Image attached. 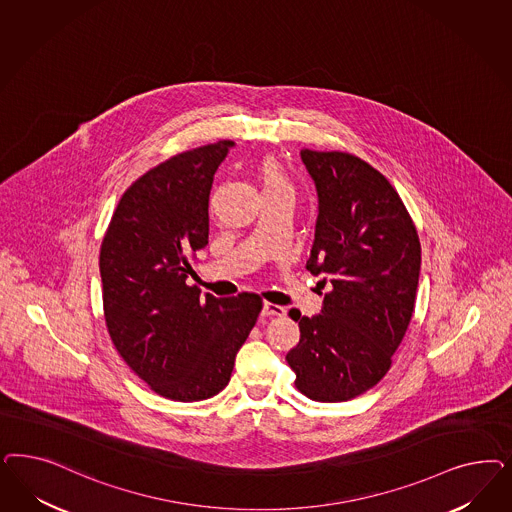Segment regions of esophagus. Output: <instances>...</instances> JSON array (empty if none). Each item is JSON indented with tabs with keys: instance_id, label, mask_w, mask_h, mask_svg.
Wrapping results in <instances>:
<instances>
[{
	"instance_id": "obj_1",
	"label": "esophagus",
	"mask_w": 512,
	"mask_h": 512,
	"mask_svg": "<svg viewBox=\"0 0 512 512\" xmlns=\"http://www.w3.org/2000/svg\"><path fill=\"white\" fill-rule=\"evenodd\" d=\"M262 314H264V316H284L286 309L281 307V305H275V303H267V301H265L264 307H262Z\"/></svg>"
}]
</instances>
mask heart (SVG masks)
I'll list each match as a JSON object with an SVG mask.
<instances>
[{
    "mask_svg": "<svg viewBox=\"0 0 512 512\" xmlns=\"http://www.w3.org/2000/svg\"><path fill=\"white\" fill-rule=\"evenodd\" d=\"M258 179L262 182L264 192L267 190H292L290 179L277 160H264L258 169Z\"/></svg>",
    "mask_w": 512,
    "mask_h": 512,
    "instance_id": "1",
    "label": "heart"
}]
</instances>
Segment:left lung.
<instances>
[{
	"label": "left lung",
	"mask_w": 512,
	"mask_h": 512,
	"mask_svg": "<svg viewBox=\"0 0 512 512\" xmlns=\"http://www.w3.org/2000/svg\"><path fill=\"white\" fill-rule=\"evenodd\" d=\"M318 194L307 269L322 275V313L292 309L299 343L286 354L296 388L337 403L373 388L390 369L414 311L420 241L396 188L348 152L301 150Z\"/></svg>",
	"instance_id": "obj_1"
}]
</instances>
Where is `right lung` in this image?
Returning a JSON list of instances; mask_svg holds the SVG:
<instances>
[{
  "instance_id": "1",
  "label": "right lung",
  "mask_w": 512,
  "mask_h": 512,
  "mask_svg": "<svg viewBox=\"0 0 512 512\" xmlns=\"http://www.w3.org/2000/svg\"><path fill=\"white\" fill-rule=\"evenodd\" d=\"M233 141L181 152L124 192L99 250L103 313L122 360L173 401L216 396L262 311L256 294L199 296L190 258L209 243V194Z\"/></svg>"
}]
</instances>
